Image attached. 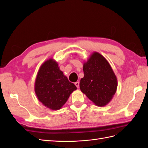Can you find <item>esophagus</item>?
Here are the masks:
<instances>
[{
	"label": "esophagus",
	"mask_w": 148,
	"mask_h": 148,
	"mask_svg": "<svg viewBox=\"0 0 148 148\" xmlns=\"http://www.w3.org/2000/svg\"><path fill=\"white\" fill-rule=\"evenodd\" d=\"M75 86H77V88H79V82H75Z\"/></svg>",
	"instance_id": "obj_1"
}]
</instances>
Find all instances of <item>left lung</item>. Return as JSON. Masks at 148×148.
I'll return each instance as SVG.
<instances>
[{
  "label": "left lung",
  "instance_id": "obj_1",
  "mask_svg": "<svg viewBox=\"0 0 148 148\" xmlns=\"http://www.w3.org/2000/svg\"><path fill=\"white\" fill-rule=\"evenodd\" d=\"M84 77L79 88L95 104L103 107L112 99L117 91V79L107 60L95 52L83 64Z\"/></svg>",
  "mask_w": 148,
  "mask_h": 148
}]
</instances>
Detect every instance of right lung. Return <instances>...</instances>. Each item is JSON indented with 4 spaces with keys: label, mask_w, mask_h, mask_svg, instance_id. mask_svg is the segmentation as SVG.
Here are the masks:
<instances>
[{
    "label": "right lung",
    "mask_w": 148,
    "mask_h": 148,
    "mask_svg": "<svg viewBox=\"0 0 148 148\" xmlns=\"http://www.w3.org/2000/svg\"><path fill=\"white\" fill-rule=\"evenodd\" d=\"M77 89L52 59L41 66L36 78L34 90L39 101L52 110H59Z\"/></svg>",
    "instance_id": "obj_1"
}]
</instances>
